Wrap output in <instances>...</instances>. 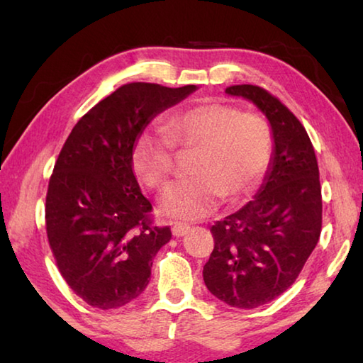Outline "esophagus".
I'll return each mask as SVG.
<instances>
[{"label":"esophagus","instance_id":"esophagus-1","mask_svg":"<svg viewBox=\"0 0 363 363\" xmlns=\"http://www.w3.org/2000/svg\"><path fill=\"white\" fill-rule=\"evenodd\" d=\"M171 230H173L174 237L179 238V237L186 235V233L190 230V227L187 224H176V225H173V229H171Z\"/></svg>","mask_w":363,"mask_h":363}]
</instances>
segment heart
<instances>
[{
	"instance_id": "b5f03b06",
	"label": "heart",
	"mask_w": 363,
	"mask_h": 363,
	"mask_svg": "<svg viewBox=\"0 0 363 363\" xmlns=\"http://www.w3.org/2000/svg\"><path fill=\"white\" fill-rule=\"evenodd\" d=\"M174 147L196 149L194 177L169 186L160 199L164 216L196 220L210 216L224 195L237 200L259 186L272 160V128L262 116L211 102L176 113L167 130L136 138L131 164L150 189L167 186L174 169Z\"/></svg>"
}]
</instances>
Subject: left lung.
I'll list each match as a JSON object with an SVG mask.
<instances>
[{
    "label": "left lung",
    "instance_id": "1",
    "mask_svg": "<svg viewBox=\"0 0 363 363\" xmlns=\"http://www.w3.org/2000/svg\"><path fill=\"white\" fill-rule=\"evenodd\" d=\"M266 115L272 160L255 199L211 227L214 250L203 267L208 290L238 309H255L290 288L322 230V189L314 147L304 126L266 89L235 84Z\"/></svg>",
    "mask_w": 363,
    "mask_h": 363
}]
</instances>
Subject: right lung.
Listing matches in <instances>:
<instances>
[{
    "instance_id": "obj_1",
    "label": "right lung",
    "mask_w": 363,
    "mask_h": 363,
    "mask_svg": "<svg viewBox=\"0 0 363 363\" xmlns=\"http://www.w3.org/2000/svg\"><path fill=\"white\" fill-rule=\"evenodd\" d=\"M196 89L123 84L79 118L59 153L46 195L48 240L62 277L89 306L118 309L149 285L171 230L149 218L133 144L158 113Z\"/></svg>"
}]
</instances>
